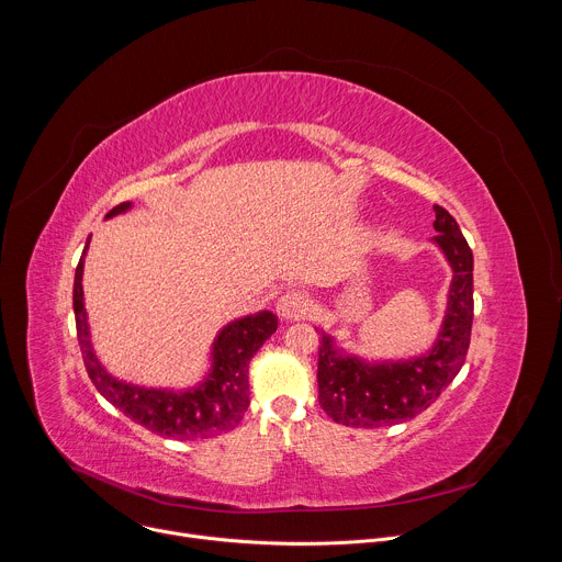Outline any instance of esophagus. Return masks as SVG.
<instances>
[{"instance_id":"34e87169","label":"esophagus","mask_w":562,"mask_h":562,"mask_svg":"<svg viewBox=\"0 0 562 562\" xmlns=\"http://www.w3.org/2000/svg\"><path fill=\"white\" fill-rule=\"evenodd\" d=\"M311 302H308V295L304 291H297V289H291L286 293H282L278 297V313L284 317V319H297V317H304L306 311H308Z\"/></svg>"}]
</instances>
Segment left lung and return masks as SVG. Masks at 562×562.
Instances as JSON below:
<instances>
[{
  "label": "left lung",
  "mask_w": 562,
  "mask_h": 562,
  "mask_svg": "<svg viewBox=\"0 0 562 562\" xmlns=\"http://www.w3.org/2000/svg\"><path fill=\"white\" fill-rule=\"evenodd\" d=\"M434 243L447 256L453 280L438 340L427 356L407 362L367 364L342 356L323 334L317 349V400L329 418L345 427H389L405 423L436 403L464 364L473 323V254L447 209L434 206Z\"/></svg>",
  "instance_id": "obj_1"
}]
</instances>
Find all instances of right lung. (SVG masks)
<instances>
[{
	"label": "right lung",
	"instance_id": "right-lung-1",
	"mask_svg": "<svg viewBox=\"0 0 562 562\" xmlns=\"http://www.w3.org/2000/svg\"><path fill=\"white\" fill-rule=\"evenodd\" d=\"M128 209L131 202H122L106 213V220L126 213ZM85 256L87 249L75 269L72 308L79 349H82V358L95 389L126 418L165 438H211L239 425L245 412L249 409V362L258 349L276 334L278 317L271 311H260L256 315L233 319L231 325H226L213 342L211 373L200 386L191 391L176 393L128 384L113 378L100 364L93 351L82 289Z\"/></svg>",
	"mask_w": 562,
	"mask_h": 562
}]
</instances>
